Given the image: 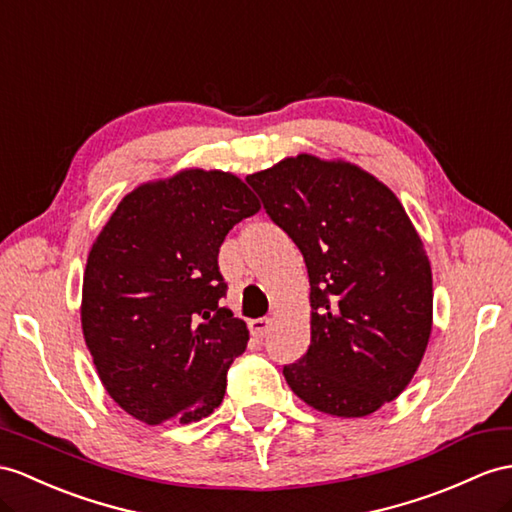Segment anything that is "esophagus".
<instances>
[{"instance_id":"esophagus-1","label":"esophagus","mask_w":512,"mask_h":512,"mask_svg":"<svg viewBox=\"0 0 512 512\" xmlns=\"http://www.w3.org/2000/svg\"><path fill=\"white\" fill-rule=\"evenodd\" d=\"M269 328H271L269 317H260V319L249 321V332H252V336H256V339H265Z\"/></svg>"}]
</instances>
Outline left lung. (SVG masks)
<instances>
[{
  "instance_id": "1",
  "label": "left lung",
  "mask_w": 512,
  "mask_h": 512,
  "mask_svg": "<svg viewBox=\"0 0 512 512\" xmlns=\"http://www.w3.org/2000/svg\"><path fill=\"white\" fill-rule=\"evenodd\" d=\"M310 280L308 352L282 373L321 413L365 417L413 380L432 332V269L400 199L345 160L284 158L245 178Z\"/></svg>"
}]
</instances>
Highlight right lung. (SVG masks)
Returning <instances> with one entry per match:
<instances>
[{"label":"right lung","instance_id":"1","mask_svg":"<svg viewBox=\"0 0 512 512\" xmlns=\"http://www.w3.org/2000/svg\"><path fill=\"white\" fill-rule=\"evenodd\" d=\"M260 210L226 171L184 169L136 186L95 239L82 284V332L104 389L147 426L191 423L223 402L249 341L221 306L217 256L226 234Z\"/></svg>","mask_w":512,"mask_h":512}]
</instances>
